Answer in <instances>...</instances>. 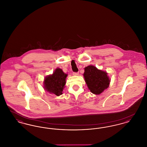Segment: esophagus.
<instances>
[{
	"label": "esophagus",
	"instance_id": "esophagus-1",
	"mask_svg": "<svg viewBox=\"0 0 147 147\" xmlns=\"http://www.w3.org/2000/svg\"><path fill=\"white\" fill-rule=\"evenodd\" d=\"M73 74L74 76H79V73H78V72H77V73H76V72H74V73H73Z\"/></svg>",
	"mask_w": 147,
	"mask_h": 147
}]
</instances>
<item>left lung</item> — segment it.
<instances>
[{"label":"left lung","mask_w":147,"mask_h":147,"mask_svg":"<svg viewBox=\"0 0 147 147\" xmlns=\"http://www.w3.org/2000/svg\"><path fill=\"white\" fill-rule=\"evenodd\" d=\"M105 71L90 65L84 68V79L89 90L94 94L99 95L107 89L110 79Z\"/></svg>","instance_id":"left-lung-1"}]
</instances>
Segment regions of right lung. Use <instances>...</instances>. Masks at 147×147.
I'll return each instance as SVG.
<instances>
[{"label": "right lung", "instance_id": "1", "mask_svg": "<svg viewBox=\"0 0 147 147\" xmlns=\"http://www.w3.org/2000/svg\"><path fill=\"white\" fill-rule=\"evenodd\" d=\"M67 76L68 74H65L62 69L56 68L53 74L45 78L43 81L45 90L50 94L60 96L63 94Z\"/></svg>", "mask_w": 147, "mask_h": 147}]
</instances>
